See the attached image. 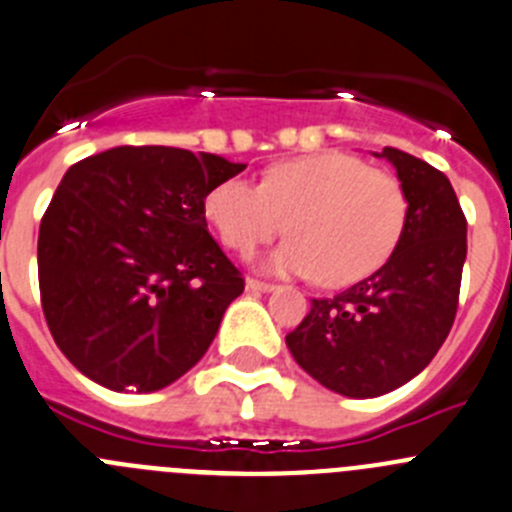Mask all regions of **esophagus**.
<instances>
[{"instance_id":"obj_1","label":"esophagus","mask_w":512,"mask_h":512,"mask_svg":"<svg viewBox=\"0 0 512 512\" xmlns=\"http://www.w3.org/2000/svg\"><path fill=\"white\" fill-rule=\"evenodd\" d=\"M275 288H278V285L260 283V280H255V278H247V290H252V293H272Z\"/></svg>"}]
</instances>
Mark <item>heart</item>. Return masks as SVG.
I'll return each instance as SVG.
<instances>
[{
	"instance_id": "b5f03b06",
	"label": "heart",
	"mask_w": 512,
	"mask_h": 512,
	"mask_svg": "<svg viewBox=\"0 0 512 512\" xmlns=\"http://www.w3.org/2000/svg\"><path fill=\"white\" fill-rule=\"evenodd\" d=\"M204 217L240 255L288 227L293 237L262 260V270L318 275L341 288L389 260L407 222V197L389 171L326 151L272 164L260 186L242 176L219 181L204 197Z\"/></svg>"
}]
</instances>
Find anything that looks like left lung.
<instances>
[{
  "instance_id": "8db88e82",
  "label": "left lung",
  "mask_w": 512,
  "mask_h": 512,
  "mask_svg": "<svg viewBox=\"0 0 512 512\" xmlns=\"http://www.w3.org/2000/svg\"><path fill=\"white\" fill-rule=\"evenodd\" d=\"M407 222L389 260L361 283L310 303L285 336L318 384L351 399H374L422 374L455 323L467 219L450 179L427 161L386 146Z\"/></svg>"
}]
</instances>
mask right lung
Segmentation results:
<instances>
[{"instance_id":"obj_1","label":"right lung","mask_w":512,"mask_h":512,"mask_svg":"<svg viewBox=\"0 0 512 512\" xmlns=\"http://www.w3.org/2000/svg\"><path fill=\"white\" fill-rule=\"evenodd\" d=\"M247 164L171 146H116L70 166L47 207L37 272L70 364L111 391H159L207 353L245 290L204 197Z\"/></svg>"}]
</instances>
